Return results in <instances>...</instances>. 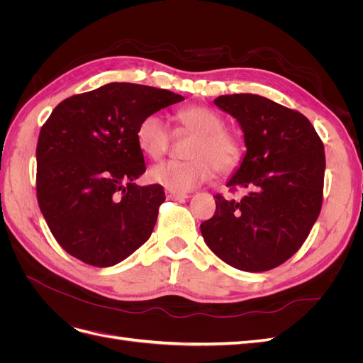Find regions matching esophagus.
I'll return each mask as SVG.
<instances>
[{"mask_svg":"<svg viewBox=\"0 0 363 363\" xmlns=\"http://www.w3.org/2000/svg\"><path fill=\"white\" fill-rule=\"evenodd\" d=\"M167 199H168V200H172V201L184 200V199H188V194H183V192H174V191H167Z\"/></svg>","mask_w":363,"mask_h":363,"instance_id":"1","label":"esophagus"}]
</instances>
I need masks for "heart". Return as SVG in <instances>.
<instances>
[{
  "mask_svg": "<svg viewBox=\"0 0 363 363\" xmlns=\"http://www.w3.org/2000/svg\"><path fill=\"white\" fill-rule=\"evenodd\" d=\"M186 130L199 135L191 150L189 160H164L148 172L155 182L168 191L188 192L213 177L218 169H233L242 157L240 140L224 130V119L215 111L203 106L184 108L177 115ZM140 151L151 159H159L168 151L171 130L163 115L155 112L140 119L136 130Z\"/></svg>",
  "mask_w": 363,
  "mask_h": 363,
  "instance_id": "1",
  "label": "heart"
}]
</instances>
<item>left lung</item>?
<instances>
[{"label":"left lung","mask_w":363,"mask_h":363,"mask_svg":"<svg viewBox=\"0 0 363 363\" xmlns=\"http://www.w3.org/2000/svg\"><path fill=\"white\" fill-rule=\"evenodd\" d=\"M242 130L245 155L228 179L239 201L216 195V212L200 228L215 255L240 271L281 265L303 245L323 204L324 145L304 115L265 96L215 98Z\"/></svg>","instance_id":"8db88e82"}]
</instances>
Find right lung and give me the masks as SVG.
<instances>
[{"label":"right lung","mask_w":363,"mask_h":363,"mask_svg":"<svg viewBox=\"0 0 363 363\" xmlns=\"http://www.w3.org/2000/svg\"><path fill=\"white\" fill-rule=\"evenodd\" d=\"M184 98L167 89L108 83L74 95L42 125L36 189L40 212L60 247L94 267H113L144 245L164 201L145 172L140 119Z\"/></svg>","instance_id":"1"}]
</instances>
